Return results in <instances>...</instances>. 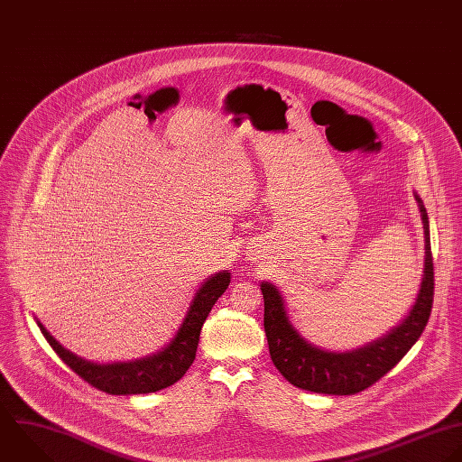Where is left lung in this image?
<instances>
[{
  "label": "left lung",
  "mask_w": 462,
  "mask_h": 462,
  "mask_svg": "<svg viewBox=\"0 0 462 462\" xmlns=\"http://www.w3.org/2000/svg\"><path fill=\"white\" fill-rule=\"evenodd\" d=\"M414 196L425 228L423 279L409 315L382 338L346 353L319 349L306 342L291 326L279 290L272 282L261 284L270 356L273 365L291 385L317 394L351 396L362 393L385 376L425 331L434 302V261L429 214L423 199L418 194Z\"/></svg>",
  "instance_id": "obj_1"
}]
</instances>
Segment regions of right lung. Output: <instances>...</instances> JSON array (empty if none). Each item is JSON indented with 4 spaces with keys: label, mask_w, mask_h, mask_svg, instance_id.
Here are the masks:
<instances>
[{
    "label": "right lung",
    "mask_w": 462,
    "mask_h": 462,
    "mask_svg": "<svg viewBox=\"0 0 462 462\" xmlns=\"http://www.w3.org/2000/svg\"><path fill=\"white\" fill-rule=\"evenodd\" d=\"M230 284L228 270L214 273L207 279L201 288L196 291L189 311L178 328L174 338L156 355L134 360V362H120V364H93L82 360L64 349L37 320L41 333L51 349L59 355V358L77 373L84 382L91 387L113 394V396H127V394H149L174 385L183 374L189 371L196 358L199 333L203 322L207 320L212 306L225 293Z\"/></svg>",
    "instance_id": "right-lung-1"
}]
</instances>
